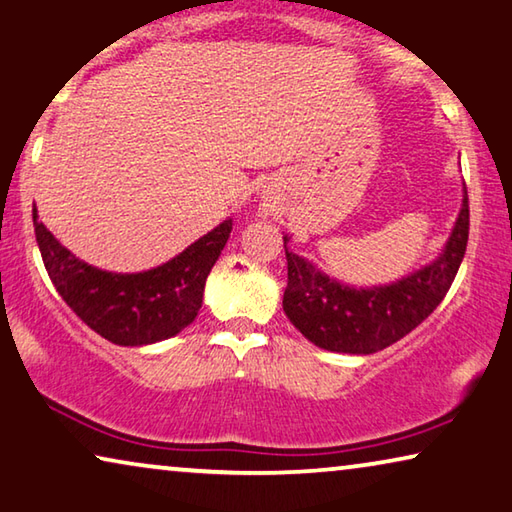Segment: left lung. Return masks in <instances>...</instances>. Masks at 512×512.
<instances>
[{
  "instance_id": "8db88e82",
  "label": "left lung",
  "mask_w": 512,
  "mask_h": 512,
  "mask_svg": "<svg viewBox=\"0 0 512 512\" xmlns=\"http://www.w3.org/2000/svg\"><path fill=\"white\" fill-rule=\"evenodd\" d=\"M285 241L287 287L282 310L317 347L338 354H375L411 333L444 301L460 269L469 241V197L448 243L432 264L384 287L356 289L324 276L308 259L289 253Z\"/></svg>"
}]
</instances>
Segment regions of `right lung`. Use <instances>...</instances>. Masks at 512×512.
Segmentation results:
<instances>
[{"mask_svg": "<svg viewBox=\"0 0 512 512\" xmlns=\"http://www.w3.org/2000/svg\"><path fill=\"white\" fill-rule=\"evenodd\" d=\"M34 232L45 271L68 308L114 345L142 347L172 338L197 317L204 282L230 239L232 220L142 273L101 271L82 262L38 220L36 209Z\"/></svg>", "mask_w": 512, "mask_h": 512, "instance_id": "1", "label": "right lung"}]
</instances>
